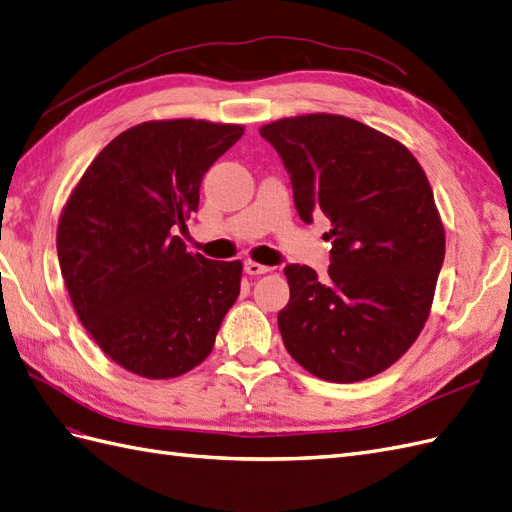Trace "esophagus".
<instances>
[{"label":"esophagus","instance_id":"obj_1","mask_svg":"<svg viewBox=\"0 0 512 512\" xmlns=\"http://www.w3.org/2000/svg\"><path fill=\"white\" fill-rule=\"evenodd\" d=\"M268 270V266H261L257 261H244V272L251 274V277H259V274H266Z\"/></svg>","mask_w":512,"mask_h":512}]
</instances>
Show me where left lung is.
I'll return each mask as SVG.
<instances>
[{"label":"left lung","mask_w":512,"mask_h":512,"mask_svg":"<svg viewBox=\"0 0 512 512\" xmlns=\"http://www.w3.org/2000/svg\"><path fill=\"white\" fill-rule=\"evenodd\" d=\"M259 134L283 160L300 220H331L329 279L285 266L283 344L322 381H365L396 363L428 318L445 255L430 183L404 144L346 116H294Z\"/></svg>","instance_id":"1"}]
</instances>
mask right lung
Here are the masks:
<instances>
[{"mask_svg": "<svg viewBox=\"0 0 512 512\" xmlns=\"http://www.w3.org/2000/svg\"><path fill=\"white\" fill-rule=\"evenodd\" d=\"M242 125L149 121L86 168L58 225L75 313L97 346L144 378H175L214 348L240 294V261L192 255L175 235L199 209L203 175Z\"/></svg>", "mask_w": 512, "mask_h": 512, "instance_id": "obj_1", "label": "right lung"}]
</instances>
